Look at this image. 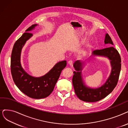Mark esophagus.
I'll return each instance as SVG.
<instances>
[{"instance_id": "obj_1", "label": "esophagus", "mask_w": 128, "mask_h": 128, "mask_svg": "<svg viewBox=\"0 0 128 128\" xmlns=\"http://www.w3.org/2000/svg\"><path fill=\"white\" fill-rule=\"evenodd\" d=\"M68 63V64H69L70 66H73V62H72V60L69 61Z\"/></svg>"}]
</instances>
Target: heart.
<instances>
[{"instance_id": "b5f03b06", "label": "heart", "mask_w": 128, "mask_h": 128, "mask_svg": "<svg viewBox=\"0 0 128 128\" xmlns=\"http://www.w3.org/2000/svg\"><path fill=\"white\" fill-rule=\"evenodd\" d=\"M84 53H85V52H84Z\"/></svg>"}]
</instances>
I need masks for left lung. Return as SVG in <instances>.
<instances>
[{
    "mask_svg": "<svg viewBox=\"0 0 128 128\" xmlns=\"http://www.w3.org/2000/svg\"><path fill=\"white\" fill-rule=\"evenodd\" d=\"M104 43L114 45L110 36L106 34ZM94 55L103 56L111 60L112 71L110 76L106 82L101 87L97 89H91L84 85L81 76V64L79 60L76 61L74 67L76 71H74L72 84L75 94L81 100L88 102H94L104 98L114 90L119 80L121 67V60L120 54L113 47L103 49L94 50Z\"/></svg>",
    "mask_w": 128,
    "mask_h": 128,
    "instance_id": "left-lung-1",
    "label": "left lung"
}]
</instances>
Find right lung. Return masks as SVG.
<instances>
[{
    "mask_svg": "<svg viewBox=\"0 0 128 128\" xmlns=\"http://www.w3.org/2000/svg\"><path fill=\"white\" fill-rule=\"evenodd\" d=\"M37 24L29 27L16 42L11 56V73L14 84L24 94L33 99L45 98L54 90L61 71L67 65L66 60L56 64L48 73L39 78H34L25 72L20 64V54L24 45L32 36L29 32Z\"/></svg>",
    "mask_w": 128,
    "mask_h": 128,
    "instance_id": "obj_1",
    "label": "right lung"
}]
</instances>
